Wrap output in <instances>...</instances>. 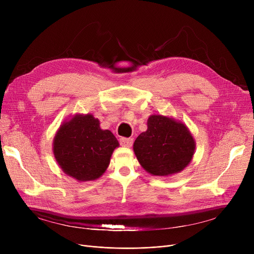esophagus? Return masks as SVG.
I'll use <instances>...</instances> for the list:
<instances>
[{
    "label": "esophagus",
    "mask_w": 254,
    "mask_h": 254,
    "mask_svg": "<svg viewBox=\"0 0 254 254\" xmlns=\"http://www.w3.org/2000/svg\"><path fill=\"white\" fill-rule=\"evenodd\" d=\"M119 142H120V145L124 146V147H131L132 145V142H134V140H132L131 138H120L119 139Z\"/></svg>",
    "instance_id": "34e87169"
}]
</instances>
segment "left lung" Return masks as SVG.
Masks as SVG:
<instances>
[{"label":"left lung","instance_id":"1","mask_svg":"<svg viewBox=\"0 0 254 254\" xmlns=\"http://www.w3.org/2000/svg\"><path fill=\"white\" fill-rule=\"evenodd\" d=\"M132 149L146 172L166 177L177 174L190 164L195 141L180 120L153 114L148 117L147 130L138 136Z\"/></svg>","mask_w":254,"mask_h":254}]
</instances>
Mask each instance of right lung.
Returning a JSON list of instances; mask_svg holds the SVG:
<instances>
[{
  "label": "right lung",
  "instance_id": "1",
  "mask_svg": "<svg viewBox=\"0 0 254 254\" xmlns=\"http://www.w3.org/2000/svg\"><path fill=\"white\" fill-rule=\"evenodd\" d=\"M119 143L109 129L100 127L92 114L73 115L60 126L53 139V155L64 174L79 182L100 178Z\"/></svg>",
  "mask_w": 254,
  "mask_h": 254
}]
</instances>
